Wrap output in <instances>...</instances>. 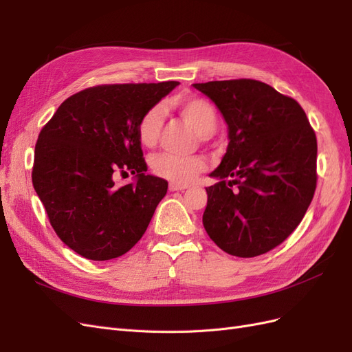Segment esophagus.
Masks as SVG:
<instances>
[{
  "label": "esophagus",
  "mask_w": 352,
  "mask_h": 352,
  "mask_svg": "<svg viewBox=\"0 0 352 352\" xmlns=\"http://www.w3.org/2000/svg\"><path fill=\"white\" fill-rule=\"evenodd\" d=\"M186 188H188L186 185H179V184H173V182L168 184V189L172 190V192H175V190H185Z\"/></svg>",
  "instance_id": "esophagus-1"
}]
</instances>
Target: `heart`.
Returning a JSON list of instances; mask_svg holds the SVG:
<instances>
[{
  "label": "heart",
  "mask_w": 352,
  "mask_h": 352,
  "mask_svg": "<svg viewBox=\"0 0 352 352\" xmlns=\"http://www.w3.org/2000/svg\"><path fill=\"white\" fill-rule=\"evenodd\" d=\"M176 107L184 119L194 126V129L202 136L208 138L216 132L219 124L217 111L210 101L185 95L176 100ZM163 126V109L160 105H153L148 109L136 124V136L144 146H153ZM204 160L198 155H175L168 153H160L151 158V172L170 180L173 184L184 185L192 180L198 173L204 170Z\"/></svg>",
  "instance_id": "1"
}]
</instances>
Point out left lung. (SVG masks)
<instances>
[{
    "label": "left lung",
    "mask_w": 352,
    "mask_h": 352,
    "mask_svg": "<svg viewBox=\"0 0 352 352\" xmlns=\"http://www.w3.org/2000/svg\"><path fill=\"white\" fill-rule=\"evenodd\" d=\"M217 105L228 151L210 176L202 223L219 248L242 258L280 245L300 225L317 185V140L294 98L254 79L194 83ZM230 180L228 181L227 179Z\"/></svg>",
    "instance_id": "obj_1"
}]
</instances>
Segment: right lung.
I'll return each mask as SVG.
<instances>
[{
    "label": "right lung",
    "instance_id": "right-lung-1",
    "mask_svg": "<svg viewBox=\"0 0 352 352\" xmlns=\"http://www.w3.org/2000/svg\"><path fill=\"white\" fill-rule=\"evenodd\" d=\"M179 82L98 85L63 101L35 145L32 182L57 236L94 261L126 254L167 192L146 175L136 124ZM137 180L115 185L119 174Z\"/></svg>",
    "mask_w": 352,
    "mask_h": 352
}]
</instances>
